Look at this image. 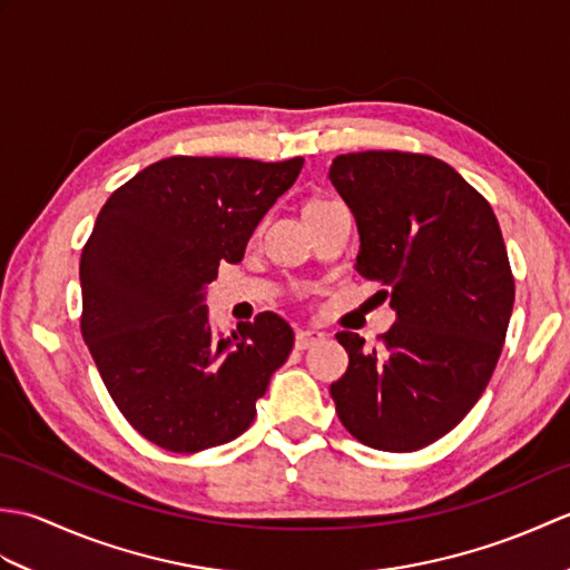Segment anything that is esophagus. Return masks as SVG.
Segmentation results:
<instances>
[{"label": "esophagus", "instance_id": "1", "mask_svg": "<svg viewBox=\"0 0 570 570\" xmlns=\"http://www.w3.org/2000/svg\"><path fill=\"white\" fill-rule=\"evenodd\" d=\"M325 341V333L313 331V328H298L296 331V347L298 350H308L313 345H318Z\"/></svg>", "mask_w": 570, "mask_h": 570}]
</instances>
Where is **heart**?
Returning a JSON list of instances; mask_svg holds the SVG:
<instances>
[{"instance_id": "heart-1", "label": "heart", "mask_w": 570, "mask_h": 570, "mask_svg": "<svg viewBox=\"0 0 570 570\" xmlns=\"http://www.w3.org/2000/svg\"><path fill=\"white\" fill-rule=\"evenodd\" d=\"M318 203H323V200H311L308 205H318ZM308 205H306V208H308Z\"/></svg>"}]
</instances>
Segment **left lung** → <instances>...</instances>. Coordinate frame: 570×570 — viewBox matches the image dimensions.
Returning <instances> with one entry per match:
<instances>
[{"label":"left lung","mask_w":570,"mask_h":570,"mask_svg":"<svg viewBox=\"0 0 570 570\" xmlns=\"http://www.w3.org/2000/svg\"><path fill=\"white\" fill-rule=\"evenodd\" d=\"M331 184L353 210L357 272L382 284L396 323L331 384L337 419L360 443L409 453L443 439L478 404L498 365L514 276L490 203L429 154H341Z\"/></svg>","instance_id":"8db88e82"}]
</instances>
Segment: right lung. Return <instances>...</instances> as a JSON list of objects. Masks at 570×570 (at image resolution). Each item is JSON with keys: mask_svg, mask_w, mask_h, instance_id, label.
I'll list each match as a JSON object with an SVG mask.
<instances>
[{"mask_svg": "<svg viewBox=\"0 0 570 570\" xmlns=\"http://www.w3.org/2000/svg\"><path fill=\"white\" fill-rule=\"evenodd\" d=\"M301 168V156H168L107 198L85 242L82 337L122 416L166 451L198 453L245 433L292 353L294 331L276 313L225 335L203 292L220 262H242Z\"/></svg>", "mask_w": 570, "mask_h": 570, "instance_id": "add662e5", "label": "right lung"}]
</instances>
